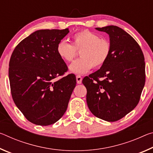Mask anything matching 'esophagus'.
<instances>
[{"instance_id":"obj_1","label":"esophagus","mask_w":153,"mask_h":153,"mask_svg":"<svg viewBox=\"0 0 153 153\" xmlns=\"http://www.w3.org/2000/svg\"><path fill=\"white\" fill-rule=\"evenodd\" d=\"M76 81L77 84H81L82 81V77L79 76V75H77L76 76Z\"/></svg>"}]
</instances>
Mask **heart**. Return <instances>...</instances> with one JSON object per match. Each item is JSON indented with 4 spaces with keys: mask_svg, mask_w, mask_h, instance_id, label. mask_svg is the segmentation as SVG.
I'll list each match as a JSON object with an SVG mask.
<instances>
[{
    "mask_svg": "<svg viewBox=\"0 0 153 153\" xmlns=\"http://www.w3.org/2000/svg\"><path fill=\"white\" fill-rule=\"evenodd\" d=\"M72 44L65 41L59 42L56 53L62 60L71 62L77 55V51H81L79 56L69 66L71 72L84 74L93 67L99 68L105 65L111 53V44L107 38H100L98 33L84 30L75 33L71 38Z\"/></svg>",
    "mask_w": 153,
    "mask_h": 153,
    "instance_id": "obj_1",
    "label": "heart"
}]
</instances>
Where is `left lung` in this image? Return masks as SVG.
<instances>
[{
  "mask_svg": "<svg viewBox=\"0 0 153 153\" xmlns=\"http://www.w3.org/2000/svg\"><path fill=\"white\" fill-rule=\"evenodd\" d=\"M109 35L111 53L105 65L82 80L93 115L105 121L121 120L139 102L145 84L144 56L133 37L115 25L97 27Z\"/></svg>",
  "mask_w": 153,
  "mask_h": 153,
  "instance_id": "left-lung-1",
  "label": "left lung"
}]
</instances>
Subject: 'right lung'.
<instances>
[{
    "instance_id": "1",
    "label": "right lung",
    "mask_w": 153,
    "mask_h": 153,
    "mask_svg": "<svg viewBox=\"0 0 153 153\" xmlns=\"http://www.w3.org/2000/svg\"><path fill=\"white\" fill-rule=\"evenodd\" d=\"M69 32L64 30L36 31L15 48L9 61L13 100L31 123H55L67 110L76 79L64 76L67 66L56 53L58 43Z\"/></svg>"
}]
</instances>
